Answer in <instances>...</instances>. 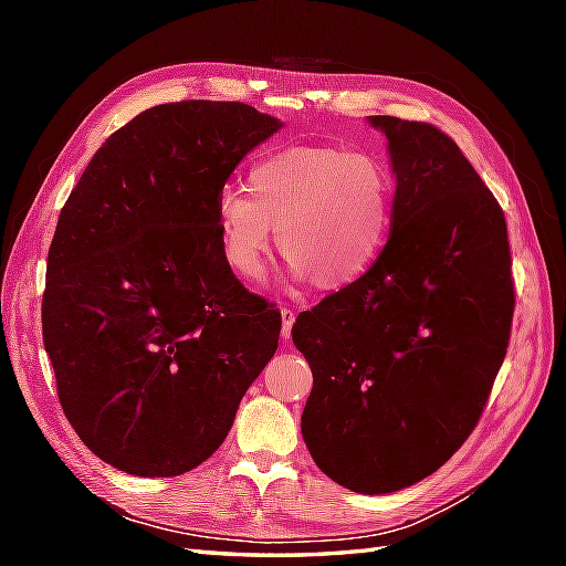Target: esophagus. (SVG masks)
<instances>
[{
	"label": "esophagus",
	"instance_id": "esophagus-1",
	"mask_svg": "<svg viewBox=\"0 0 566 566\" xmlns=\"http://www.w3.org/2000/svg\"><path fill=\"white\" fill-rule=\"evenodd\" d=\"M294 321H296V311L294 308H282V338L286 340L292 335V326H294Z\"/></svg>",
	"mask_w": 566,
	"mask_h": 566
}]
</instances>
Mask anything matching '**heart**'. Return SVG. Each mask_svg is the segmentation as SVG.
Here are the masks:
<instances>
[{
    "label": "heart",
    "instance_id": "b5f03b06",
    "mask_svg": "<svg viewBox=\"0 0 566 566\" xmlns=\"http://www.w3.org/2000/svg\"><path fill=\"white\" fill-rule=\"evenodd\" d=\"M216 223L223 262L243 280L262 274L276 228V248L294 274L338 292L363 280L387 248L394 182L371 155L286 148L252 165L248 195L221 189Z\"/></svg>",
    "mask_w": 566,
    "mask_h": 566
}]
</instances>
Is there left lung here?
<instances>
[{"label":"left lung","instance_id":"8db88e82","mask_svg":"<svg viewBox=\"0 0 566 566\" xmlns=\"http://www.w3.org/2000/svg\"><path fill=\"white\" fill-rule=\"evenodd\" d=\"M396 175L389 243L363 280L298 316L314 371L302 436L323 474L391 494L472 436L515 308L506 216L440 128L369 116Z\"/></svg>","mask_w":566,"mask_h":566}]
</instances>
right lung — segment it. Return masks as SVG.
Wrapping results in <instances>:
<instances>
[{
    "label": "right lung",
    "instance_id": "add662e5",
    "mask_svg": "<svg viewBox=\"0 0 566 566\" xmlns=\"http://www.w3.org/2000/svg\"><path fill=\"white\" fill-rule=\"evenodd\" d=\"M280 128L243 102L158 104L104 140L60 211L43 345L70 426L126 474L209 460L276 350L280 308L223 262L216 199Z\"/></svg>",
    "mask_w": 566,
    "mask_h": 566
}]
</instances>
